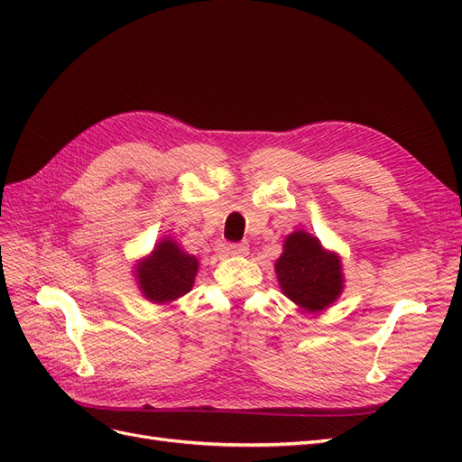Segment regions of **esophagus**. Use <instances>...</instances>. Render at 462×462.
I'll list each match as a JSON object with an SVG mask.
<instances>
[{"instance_id": "1", "label": "esophagus", "mask_w": 462, "mask_h": 462, "mask_svg": "<svg viewBox=\"0 0 462 462\" xmlns=\"http://www.w3.org/2000/svg\"><path fill=\"white\" fill-rule=\"evenodd\" d=\"M226 253H227L229 256H245V254H248V243L226 245Z\"/></svg>"}]
</instances>
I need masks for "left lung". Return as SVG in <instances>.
Returning <instances> with one entry per match:
<instances>
[{
	"label": "left lung",
	"mask_w": 462,
	"mask_h": 462,
	"mask_svg": "<svg viewBox=\"0 0 462 462\" xmlns=\"http://www.w3.org/2000/svg\"><path fill=\"white\" fill-rule=\"evenodd\" d=\"M275 275L283 295L304 312L326 310L345 289L339 254L326 250L316 235L304 229L285 236L283 254L275 260Z\"/></svg>",
	"instance_id": "1"
}]
</instances>
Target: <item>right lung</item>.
Returning a JSON list of instances; mask_svg holds the SVG:
<instances>
[{
	"instance_id": "right-lung-1",
	"label": "right lung",
	"mask_w": 462,
	"mask_h": 462,
	"mask_svg": "<svg viewBox=\"0 0 462 462\" xmlns=\"http://www.w3.org/2000/svg\"><path fill=\"white\" fill-rule=\"evenodd\" d=\"M199 273V260L185 253L171 236H163L152 253L134 263V279L143 297L153 304H170L185 297Z\"/></svg>"
}]
</instances>
